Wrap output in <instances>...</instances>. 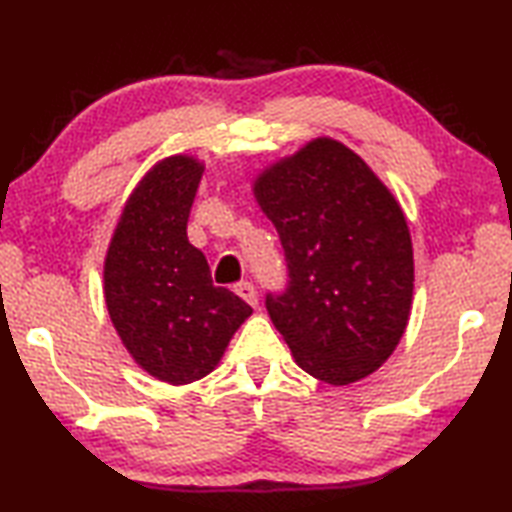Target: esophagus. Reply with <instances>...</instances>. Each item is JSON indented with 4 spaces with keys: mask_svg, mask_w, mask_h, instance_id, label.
<instances>
[{
    "mask_svg": "<svg viewBox=\"0 0 512 512\" xmlns=\"http://www.w3.org/2000/svg\"><path fill=\"white\" fill-rule=\"evenodd\" d=\"M235 293H237V296H239L241 300H246L250 307H257V302H259L257 289H255L250 282H239V284H235Z\"/></svg>",
    "mask_w": 512,
    "mask_h": 512,
    "instance_id": "1",
    "label": "esophagus"
}]
</instances>
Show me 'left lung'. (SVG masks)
I'll use <instances>...</instances> for the list:
<instances>
[{"mask_svg":"<svg viewBox=\"0 0 512 512\" xmlns=\"http://www.w3.org/2000/svg\"><path fill=\"white\" fill-rule=\"evenodd\" d=\"M280 235L289 287L266 309L298 366L348 386L400 343L413 300V246L400 203L366 162L316 137L255 178Z\"/></svg>","mask_w":512,"mask_h":512,"instance_id":"1","label":"left lung"}]
</instances>
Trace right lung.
<instances>
[{
    "label": "right lung",
    "mask_w": 512,
    "mask_h": 512,
    "mask_svg": "<svg viewBox=\"0 0 512 512\" xmlns=\"http://www.w3.org/2000/svg\"><path fill=\"white\" fill-rule=\"evenodd\" d=\"M203 169L192 155H171L146 171L103 264V296L121 343L137 366L173 386L210 375L253 314L235 293L214 287L205 255L187 239Z\"/></svg>",
    "instance_id": "right-lung-1"
}]
</instances>
